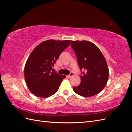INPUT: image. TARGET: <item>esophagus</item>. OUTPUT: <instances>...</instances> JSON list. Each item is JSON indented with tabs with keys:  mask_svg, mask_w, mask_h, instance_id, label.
Wrapping results in <instances>:
<instances>
[{
	"mask_svg": "<svg viewBox=\"0 0 132 132\" xmlns=\"http://www.w3.org/2000/svg\"><path fill=\"white\" fill-rule=\"evenodd\" d=\"M74 75V74H73V72H71L70 73V74L68 75V77H69V78H70V77H72Z\"/></svg>",
	"mask_w": 132,
	"mask_h": 132,
	"instance_id": "obj_1",
	"label": "esophagus"
}]
</instances>
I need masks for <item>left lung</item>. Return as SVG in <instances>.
Wrapping results in <instances>:
<instances>
[{
    "instance_id": "obj_1",
    "label": "left lung",
    "mask_w": 132,
    "mask_h": 132,
    "mask_svg": "<svg viewBox=\"0 0 132 132\" xmlns=\"http://www.w3.org/2000/svg\"><path fill=\"white\" fill-rule=\"evenodd\" d=\"M72 49L82 71L81 82L73 90L84 97L99 94L108 80L109 69L105 59L96 45L87 41H72Z\"/></svg>"
}]
</instances>
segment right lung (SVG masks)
<instances>
[{"instance_id": "1", "label": "right lung", "mask_w": 132, "mask_h": 132, "mask_svg": "<svg viewBox=\"0 0 132 132\" xmlns=\"http://www.w3.org/2000/svg\"><path fill=\"white\" fill-rule=\"evenodd\" d=\"M70 44V40L45 41L35 47L27 61L24 77L30 91L46 98L58 90L66 76L51 71L60 54Z\"/></svg>"}]
</instances>
